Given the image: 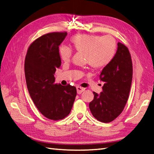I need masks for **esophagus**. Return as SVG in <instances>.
I'll list each match as a JSON object with an SVG mask.
<instances>
[{"instance_id": "obj_1", "label": "esophagus", "mask_w": 154, "mask_h": 154, "mask_svg": "<svg viewBox=\"0 0 154 154\" xmlns=\"http://www.w3.org/2000/svg\"><path fill=\"white\" fill-rule=\"evenodd\" d=\"M85 88H82L81 86H77V92L78 94H81L82 92L85 91Z\"/></svg>"}]
</instances>
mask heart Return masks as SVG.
I'll list each match as a JSON object with an SVG mask.
<instances>
[{
    "label": "heart",
    "mask_w": 154,
    "mask_h": 154,
    "mask_svg": "<svg viewBox=\"0 0 154 154\" xmlns=\"http://www.w3.org/2000/svg\"><path fill=\"white\" fill-rule=\"evenodd\" d=\"M70 42L76 51L85 53V62L95 68L108 66L116 55V43L110 36L77 34L70 39ZM59 55L62 61L69 62L72 56V50L68 46L62 45L59 49Z\"/></svg>",
    "instance_id": "b5f03b06"
}]
</instances>
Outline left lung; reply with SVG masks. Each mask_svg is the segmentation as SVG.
Segmentation results:
<instances>
[{
	"label": "left lung",
	"instance_id": "1",
	"mask_svg": "<svg viewBox=\"0 0 154 154\" xmlns=\"http://www.w3.org/2000/svg\"><path fill=\"white\" fill-rule=\"evenodd\" d=\"M116 55L105 66L100 75L104 82L102 92H94V100L89 108L94 117L104 123L111 122L119 116L127 103L133 77L131 54L128 47L118 43Z\"/></svg>",
	"mask_w": 154,
	"mask_h": 154
}]
</instances>
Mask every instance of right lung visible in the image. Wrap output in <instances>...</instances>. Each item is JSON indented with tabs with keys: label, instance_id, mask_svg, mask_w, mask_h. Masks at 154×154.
I'll return each mask as SVG.
<instances>
[{
	"label": "right lung",
	"instance_id": "obj_1",
	"mask_svg": "<svg viewBox=\"0 0 154 154\" xmlns=\"http://www.w3.org/2000/svg\"><path fill=\"white\" fill-rule=\"evenodd\" d=\"M67 32H53L36 39L29 47L25 60L27 88L42 115L58 120L70 113L77 90L75 86L55 83L54 74L61 65L59 45Z\"/></svg>",
	"mask_w": 154,
	"mask_h": 154
}]
</instances>
